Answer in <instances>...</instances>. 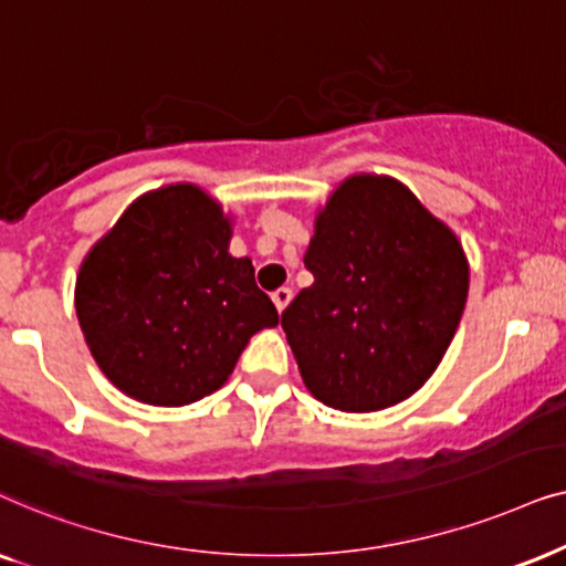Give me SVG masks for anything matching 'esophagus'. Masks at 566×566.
Segmentation results:
<instances>
[{
	"label": "esophagus",
	"instance_id": "obj_1",
	"mask_svg": "<svg viewBox=\"0 0 566 566\" xmlns=\"http://www.w3.org/2000/svg\"><path fill=\"white\" fill-rule=\"evenodd\" d=\"M271 300H274V305H276V311L282 313L284 307L290 305V300H292V290L290 287H279L274 295H271Z\"/></svg>",
	"mask_w": 566,
	"mask_h": 566
}]
</instances>
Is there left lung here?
<instances>
[{
  "mask_svg": "<svg viewBox=\"0 0 566 566\" xmlns=\"http://www.w3.org/2000/svg\"><path fill=\"white\" fill-rule=\"evenodd\" d=\"M311 287L282 328L311 394L331 409L380 411L424 386L469 297L458 238L394 178L354 176L315 222Z\"/></svg>",
  "mask_w": 566,
  "mask_h": 566,
  "instance_id": "8db88e82",
  "label": "left lung"
}]
</instances>
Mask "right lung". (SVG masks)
I'll list each match as a JSON object with an SVG mask.
<instances>
[{
  "label": "right lung",
  "instance_id": "add662e5",
  "mask_svg": "<svg viewBox=\"0 0 566 566\" xmlns=\"http://www.w3.org/2000/svg\"><path fill=\"white\" fill-rule=\"evenodd\" d=\"M230 224L196 186L142 196L82 263L77 318L113 386L153 406L199 401L228 380L279 313Z\"/></svg>",
  "mask_w": 566,
  "mask_h": 566
}]
</instances>
